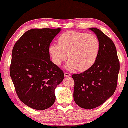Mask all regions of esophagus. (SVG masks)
Instances as JSON below:
<instances>
[{
    "mask_svg": "<svg viewBox=\"0 0 128 128\" xmlns=\"http://www.w3.org/2000/svg\"><path fill=\"white\" fill-rule=\"evenodd\" d=\"M64 76L66 77H69V76H70V74H69V73H66V72H65V73H64Z\"/></svg>",
    "mask_w": 128,
    "mask_h": 128,
    "instance_id": "34e87169",
    "label": "esophagus"
}]
</instances>
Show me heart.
Instances as JSON below:
<instances>
[{"label": "heart", "mask_w": 128, "mask_h": 128, "mask_svg": "<svg viewBox=\"0 0 128 128\" xmlns=\"http://www.w3.org/2000/svg\"><path fill=\"white\" fill-rule=\"evenodd\" d=\"M58 43L49 46L52 61L60 66L68 54L69 60L66 69L69 71L77 69L80 72L88 70L96 62L100 51V42L96 36L81 32H66L60 36Z\"/></svg>", "instance_id": "b5f03b06"}]
</instances>
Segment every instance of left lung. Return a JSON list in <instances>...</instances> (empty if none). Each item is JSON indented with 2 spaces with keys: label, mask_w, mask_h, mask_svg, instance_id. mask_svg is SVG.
<instances>
[{
  "label": "left lung",
  "mask_w": 128,
  "mask_h": 128,
  "mask_svg": "<svg viewBox=\"0 0 128 128\" xmlns=\"http://www.w3.org/2000/svg\"><path fill=\"white\" fill-rule=\"evenodd\" d=\"M100 42V51L94 64L88 70L72 75L76 103L85 109L100 106L112 96L118 85L120 62L111 39L97 28H90Z\"/></svg>",
  "instance_id": "obj_1"
}]
</instances>
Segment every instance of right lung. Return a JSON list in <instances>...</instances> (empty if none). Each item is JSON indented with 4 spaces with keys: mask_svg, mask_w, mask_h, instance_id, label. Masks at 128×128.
<instances>
[{
    "mask_svg": "<svg viewBox=\"0 0 128 128\" xmlns=\"http://www.w3.org/2000/svg\"><path fill=\"white\" fill-rule=\"evenodd\" d=\"M58 29L28 30L14 44L10 75L19 99L33 109L44 110L55 103V90L63 71L50 60L49 46Z\"/></svg>",
    "mask_w": 128,
    "mask_h": 128,
    "instance_id": "right-lung-1",
    "label": "right lung"
}]
</instances>
